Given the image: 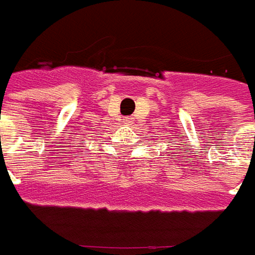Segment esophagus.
<instances>
[{
	"label": "esophagus",
	"mask_w": 255,
	"mask_h": 255,
	"mask_svg": "<svg viewBox=\"0 0 255 255\" xmlns=\"http://www.w3.org/2000/svg\"><path fill=\"white\" fill-rule=\"evenodd\" d=\"M123 121H125V123H126V125H129V123H132V118H125Z\"/></svg>",
	"instance_id": "esophagus-1"
}]
</instances>
